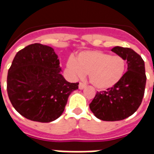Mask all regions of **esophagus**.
Listing matches in <instances>:
<instances>
[{
  "mask_svg": "<svg viewBox=\"0 0 154 154\" xmlns=\"http://www.w3.org/2000/svg\"><path fill=\"white\" fill-rule=\"evenodd\" d=\"M78 87H79V89H81V90H82V89H84V88L86 87V85H85L83 82H80V83H79V85H78Z\"/></svg>",
  "mask_w": 154,
  "mask_h": 154,
  "instance_id": "obj_1",
  "label": "esophagus"
}]
</instances>
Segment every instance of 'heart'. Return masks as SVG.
<instances>
[{"instance_id": "heart-1", "label": "heart", "mask_w": 154, "mask_h": 154, "mask_svg": "<svg viewBox=\"0 0 154 154\" xmlns=\"http://www.w3.org/2000/svg\"><path fill=\"white\" fill-rule=\"evenodd\" d=\"M67 67L74 76H89V81L97 90H106L121 80L125 71V60L119 55L99 50H88L77 54L76 59L67 61Z\"/></svg>"}]
</instances>
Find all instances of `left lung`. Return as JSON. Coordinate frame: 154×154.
<instances>
[{"label": "left lung", "mask_w": 154, "mask_h": 154, "mask_svg": "<svg viewBox=\"0 0 154 154\" xmlns=\"http://www.w3.org/2000/svg\"><path fill=\"white\" fill-rule=\"evenodd\" d=\"M111 51L127 60L128 71L114 87L97 91L89 105L95 116L104 121L122 120L132 116L142 103L147 80L144 62L139 54L119 46Z\"/></svg>", "instance_id": "1"}]
</instances>
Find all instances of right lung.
I'll return each mask as SVG.
<instances>
[{
    "instance_id": "obj_1",
    "label": "right lung",
    "mask_w": 154,
    "mask_h": 154,
    "mask_svg": "<svg viewBox=\"0 0 154 154\" xmlns=\"http://www.w3.org/2000/svg\"><path fill=\"white\" fill-rule=\"evenodd\" d=\"M54 48L29 44L16 54L7 75V93L12 106L33 121L48 123L63 114L67 98L78 89L60 73Z\"/></svg>"
}]
</instances>
